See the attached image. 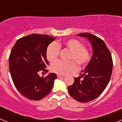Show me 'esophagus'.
I'll return each instance as SVG.
<instances>
[{
	"label": "esophagus",
	"mask_w": 122,
	"mask_h": 122,
	"mask_svg": "<svg viewBox=\"0 0 122 122\" xmlns=\"http://www.w3.org/2000/svg\"><path fill=\"white\" fill-rule=\"evenodd\" d=\"M65 75H62V74H57V77H65Z\"/></svg>",
	"instance_id": "esophagus-1"
}]
</instances>
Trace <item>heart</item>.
I'll return each mask as SVG.
<instances>
[{
	"mask_svg": "<svg viewBox=\"0 0 122 122\" xmlns=\"http://www.w3.org/2000/svg\"><path fill=\"white\" fill-rule=\"evenodd\" d=\"M63 47L70 51L68 59L72 60L64 62L57 60L51 65V70L52 72L59 74H68L77 70V64L80 66H86L91 59L90 49L77 39L71 38L63 42V43L52 42L48 45L46 49L47 60L52 62L57 59L60 54V48Z\"/></svg>",
	"mask_w": 122,
	"mask_h": 122,
	"instance_id": "obj_1",
	"label": "heart"
}]
</instances>
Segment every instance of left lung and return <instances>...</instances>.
<instances>
[{"mask_svg": "<svg viewBox=\"0 0 122 122\" xmlns=\"http://www.w3.org/2000/svg\"><path fill=\"white\" fill-rule=\"evenodd\" d=\"M88 38L93 48V56L81 76L74 77L68 92L81 103L92 101L103 93L111 79L113 62L111 54L103 40L90 33L77 34ZM83 77L82 80L80 79Z\"/></svg>", "mask_w": 122, "mask_h": 122, "instance_id": "8db88e82", "label": "left lung"}]
</instances>
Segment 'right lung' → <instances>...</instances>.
<instances>
[{"mask_svg": "<svg viewBox=\"0 0 122 122\" xmlns=\"http://www.w3.org/2000/svg\"><path fill=\"white\" fill-rule=\"evenodd\" d=\"M56 39L48 35L30 34L17 40L9 56V69L15 87L27 98L40 100L48 95L57 74L40 77V71L48 73L46 52Z\"/></svg>", "mask_w": 122, "mask_h": 122, "instance_id": "1", "label": "right lung"}]
</instances>
